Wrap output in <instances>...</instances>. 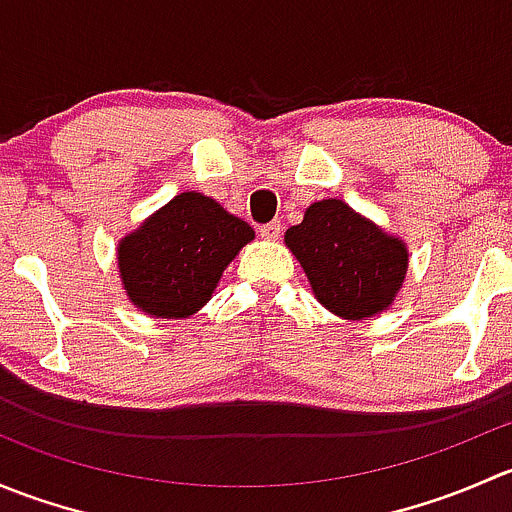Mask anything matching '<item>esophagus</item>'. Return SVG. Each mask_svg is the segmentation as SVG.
<instances>
[{
	"instance_id": "esophagus-1",
	"label": "esophagus",
	"mask_w": 512,
	"mask_h": 512,
	"mask_svg": "<svg viewBox=\"0 0 512 512\" xmlns=\"http://www.w3.org/2000/svg\"><path fill=\"white\" fill-rule=\"evenodd\" d=\"M280 230H282L280 220H272V223L260 227V235L265 237V240H277V237H280Z\"/></svg>"
}]
</instances>
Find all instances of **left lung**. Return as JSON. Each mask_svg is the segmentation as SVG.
Masks as SVG:
<instances>
[{
    "instance_id": "left-lung-1",
    "label": "left lung",
    "mask_w": 512,
    "mask_h": 512,
    "mask_svg": "<svg viewBox=\"0 0 512 512\" xmlns=\"http://www.w3.org/2000/svg\"><path fill=\"white\" fill-rule=\"evenodd\" d=\"M285 245L304 267L314 297L352 322L391 307L409 270L404 240L337 198L309 205L302 223L285 232Z\"/></svg>"
}]
</instances>
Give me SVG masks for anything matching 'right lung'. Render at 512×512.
<instances>
[{
  "instance_id": "obj_1",
  "label": "right lung",
  "mask_w": 512,
  "mask_h": 512,
  "mask_svg": "<svg viewBox=\"0 0 512 512\" xmlns=\"http://www.w3.org/2000/svg\"><path fill=\"white\" fill-rule=\"evenodd\" d=\"M252 237L245 220L208 195H175L118 242L123 289L151 317H190L213 297L223 270Z\"/></svg>"
}]
</instances>
